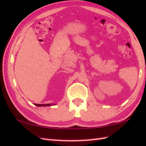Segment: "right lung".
Listing matches in <instances>:
<instances>
[{
	"label": "right lung",
	"mask_w": 146,
	"mask_h": 146,
	"mask_svg": "<svg viewBox=\"0 0 146 146\" xmlns=\"http://www.w3.org/2000/svg\"><path fill=\"white\" fill-rule=\"evenodd\" d=\"M34 105L38 106V107H50V106L52 105V104H50V103H47V104H36V103H35Z\"/></svg>",
	"instance_id": "obj_1"
}]
</instances>
